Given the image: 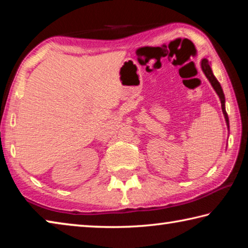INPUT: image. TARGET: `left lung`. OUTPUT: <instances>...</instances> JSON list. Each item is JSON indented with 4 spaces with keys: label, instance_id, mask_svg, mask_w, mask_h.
Segmentation results:
<instances>
[{
    "label": "left lung",
    "instance_id": "obj_1",
    "mask_svg": "<svg viewBox=\"0 0 248 248\" xmlns=\"http://www.w3.org/2000/svg\"><path fill=\"white\" fill-rule=\"evenodd\" d=\"M201 69H202L204 75L209 79V82L211 83V85H212L213 89H215V91L217 92V96H219V98L221 100L222 112H223V115H224V118H225V121H226V125H228V129H230L229 117H228V114H226V110H225V97H224L223 90H222L219 81H217L215 75H213V72L211 70V66H210V62L208 61V59H202V60H201Z\"/></svg>",
    "mask_w": 248,
    "mask_h": 248
}]
</instances>
